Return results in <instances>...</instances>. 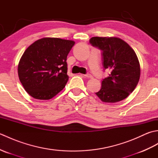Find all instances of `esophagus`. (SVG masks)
Instances as JSON below:
<instances>
[{"label": "esophagus", "instance_id": "1", "mask_svg": "<svg viewBox=\"0 0 158 158\" xmlns=\"http://www.w3.org/2000/svg\"><path fill=\"white\" fill-rule=\"evenodd\" d=\"M84 77H87V78H92V75H90V74H86V75H83Z\"/></svg>", "mask_w": 158, "mask_h": 158}]
</instances>
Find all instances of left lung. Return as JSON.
<instances>
[{"label": "left lung", "mask_w": 158, "mask_h": 158, "mask_svg": "<svg viewBox=\"0 0 158 158\" xmlns=\"http://www.w3.org/2000/svg\"><path fill=\"white\" fill-rule=\"evenodd\" d=\"M89 43L102 51L104 69H109L97 96L104 102H117L126 98L139 81L140 68L133 49L117 37H92Z\"/></svg>", "instance_id": "8db88e82"}]
</instances>
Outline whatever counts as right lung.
<instances>
[{
	"label": "right lung",
	"mask_w": 158,
	"mask_h": 158,
	"mask_svg": "<svg viewBox=\"0 0 158 158\" xmlns=\"http://www.w3.org/2000/svg\"><path fill=\"white\" fill-rule=\"evenodd\" d=\"M75 41L59 38L39 39L23 53L18 76L29 95L49 100L62 91L69 80L66 58Z\"/></svg>",
	"instance_id": "add662e5"
}]
</instances>
